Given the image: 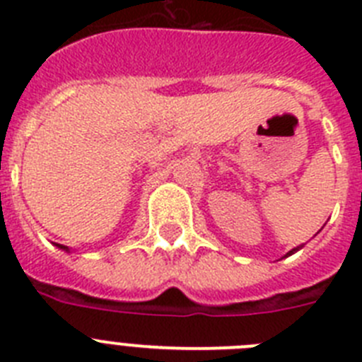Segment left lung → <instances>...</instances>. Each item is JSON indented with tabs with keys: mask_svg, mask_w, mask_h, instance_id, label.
Here are the masks:
<instances>
[{
	"mask_svg": "<svg viewBox=\"0 0 362 362\" xmlns=\"http://www.w3.org/2000/svg\"><path fill=\"white\" fill-rule=\"evenodd\" d=\"M299 248H303V245H300V246H297V248H293V250H290V252H288V254H286V255H284V257H288V255H292V254H296V252H297V250H299Z\"/></svg>",
	"mask_w": 362,
	"mask_h": 362,
	"instance_id": "1",
	"label": "left lung"
}]
</instances>
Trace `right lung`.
Wrapping results in <instances>:
<instances>
[{"label": "right lung", "mask_w": 362, "mask_h": 362, "mask_svg": "<svg viewBox=\"0 0 362 362\" xmlns=\"http://www.w3.org/2000/svg\"><path fill=\"white\" fill-rule=\"evenodd\" d=\"M57 248H62V250H65V252H69V246H63V245H56Z\"/></svg>", "instance_id": "obj_1"}]
</instances>
